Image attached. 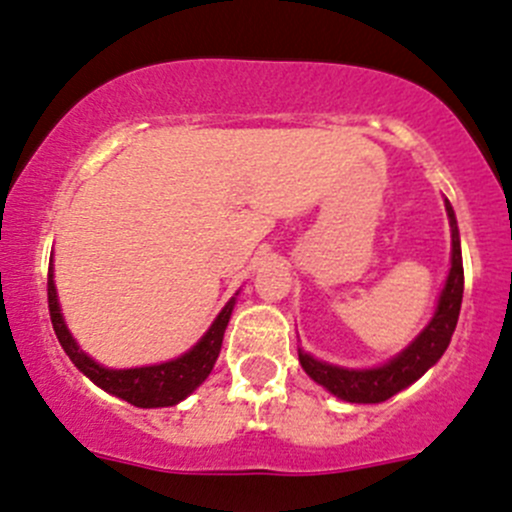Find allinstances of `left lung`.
<instances>
[{
    "instance_id": "obj_1",
    "label": "left lung",
    "mask_w": 512,
    "mask_h": 512,
    "mask_svg": "<svg viewBox=\"0 0 512 512\" xmlns=\"http://www.w3.org/2000/svg\"><path fill=\"white\" fill-rule=\"evenodd\" d=\"M445 207H448L450 225H453V267H450L448 282H445V290L440 295L438 312L423 330V335L408 350H403L395 360H390L388 365L375 367V370H342V367L327 365V362L315 360V357L300 350V365L305 367L307 375L320 382L322 388L330 390L332 395H337V398L347 400V403H382V400L393 398L395 393L408 388L410 382L418 380L448 350L450 337H453L455 325H458L465 277L458 222H455L450 202H445Z\"/></svg>"
}]
</instances>
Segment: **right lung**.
<instances>
[{"instance_id":"1","label":"right lung","mask_w":512,"mask_h":512,"mask_svg":"<svg viewBox=\"0 0 512 512\" xmlns=\"http://www.w3.org/2000/svg\"><path fill=\"white\" fill-rule=\"evenodd\" d=\"M47 302L54 335H57L59 345L64 347L69 360H72L94 385H99V388L107 390V393L117 395V398L127 400V403L135 405V408H167V405H177L180 400H185L197 385H202L205 377L210 375L217 355H220L222 337H225V327L232 315L230 300L225 305V310L217 315V320L212 322L207 335L202 337L190 352L177 357V360L162 362V365L135 367V370H107V367L89 360V357L79 350L77 342L72 340V335H69L67 325H64L62 320V312H59L52 267H49L47 275Z\"/></svg>"}]
</instances>
